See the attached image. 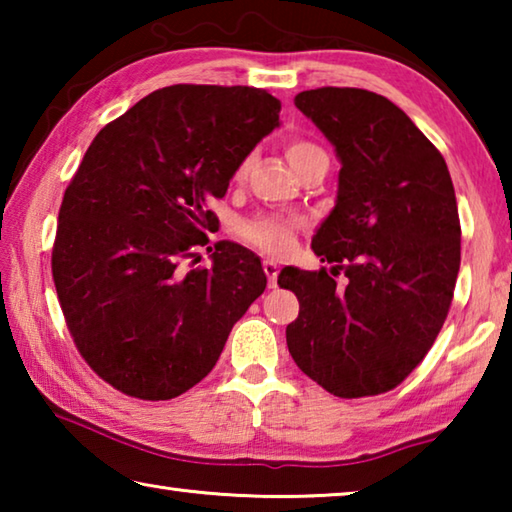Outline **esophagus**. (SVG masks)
<instances>
[{
    "mask_svg": "<svg viewBox=\"0 0 512 512\" xmlns=\"http://www.w3.org/2000/svg\"><path fill=\"white\" fill-rule=\"evenodd\" d=\"M264 273L268 277V287H275L277 273H280V264L273 262V259H264Z\"/></svg>",
    "mask_w": 512,
    "mask_h": 512,
    "instance_id": "1",
    "label": "esophagus"
}]
</instances>
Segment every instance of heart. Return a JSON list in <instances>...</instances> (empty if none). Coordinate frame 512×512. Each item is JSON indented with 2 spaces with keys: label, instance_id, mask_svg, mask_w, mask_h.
Listing matches in <instances>:
<instances>
[{
  "label": "heart",
  "instance_id": "heart-1",
  "mask_svg": "<svg viewBox=\"0 0 512 512\" xmlns=\"http://www.w3.org/2000/svg\"><path fill=\"white\" fill-rule=\"evenodd\" d=\"M284 151H287V158L293 164V169L300 171L309 160L320 158L325 151L320 149L318 144L305 137H291L284 144ZM248 171V160H241L239 167L235 169V183H241L246 178ZM298 228L296 219H284V216H273V214H259L255 219L244 221L237 228V235L246 241V244L255 246L259 250H266V253L282 255L287 253L293 244V232Z\"/></svg>",
  "mask_w": 512,
  "mask_h": 512
}]
</instances>
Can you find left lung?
<instances>
[{"label": "left lung", "instance_id": "1", "mask_svg": "<svg viewBox=\"0 0 512 512\" xmlns=\"http://www.w3.org/2000/svg\"><path fill=\"white\" fill-rule=\"evenodd\" d=\"M296 106L341 160L334 210L311 248L332 273L287 266L293 361L336 397L395 388L427 357L452 307L461 221L445 158L406 112L359 88L300 92ZM341 270L349 277L336 285Z\"/></svg>", "mask_w": 512, "mask_h": 512}]
</instances>
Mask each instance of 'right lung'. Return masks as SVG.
Masks as SVG:
<instances>
[{
    "instance_id": "right-lung-1",
    "label": "right lung",
    "mask_w": 512,
    "mask_h": 512,
    "mask_svg": "<svg viewBox=\"0 0 512 512\" xmlns=\"http://www.w3.org/2000/svg\"><path fill=\"white\" fill-rule=\"evenodd\" d=\"M280 101L248 85H169L110 121L58 212L51 273L85 363L119 393L171 400L196 386L266 289L262 262L219 241L196 266L210 210ZM212 250V248H210Z\"/></svg>"
}]
</instances>
